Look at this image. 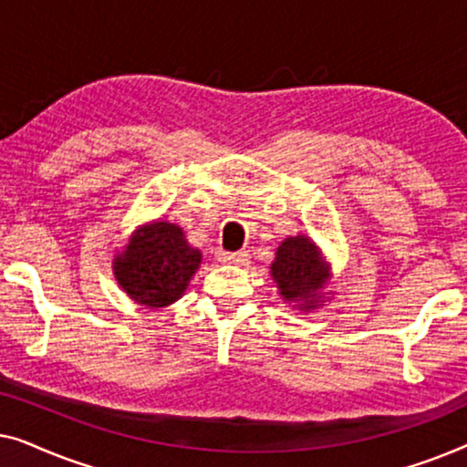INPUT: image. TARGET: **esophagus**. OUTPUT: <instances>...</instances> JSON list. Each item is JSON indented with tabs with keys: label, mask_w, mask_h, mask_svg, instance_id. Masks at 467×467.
<instances>
[{
	"label": "esophagus",
	"mask_w": 467,
	"mask_h": 467,
	"mask_svg": "<svg viewBox=\"0 0 467 467\" xmlns=\"http://www.w3.org/2000/svg\"><path fill=\"white\" fill-rule=\"evenodd\" d=\"M248 253L238 251V253H221L223 264H234V265H246L248 264Z\"/></svg>",
	"instance_id": "1"
}]
</instances>
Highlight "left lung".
Instances as JSON below:
<instances>
[{"label":"left lung","instance_id":"obj_1","mask_svg":"<svg viewBox=\"0 0 467 467\" xmlns=\"http://www.w3.org/2000/svg\"><path fill=\"white\" fill-rule=\"evenodd\" d=\"M270 276L285 304H291L297 310L312 312L321 308L325 297L331 296V291L323 293L334 278L331 264L308 235H289L280 242L270 265Z\"/></svg>","mask_w":467,"mask_h":467}]
</instances>
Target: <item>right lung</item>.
Segmentation results:
<instances>
[{
    "label": "right lung",
    "instance_id": "obj_1",
    "mask_svg": "<svg viewBox=\"0 0 467 467\" xmlns=\"http://www.w3.org/2000/svg\"><path fill=\"white\" fill-rule=\"evenodd\" d=\"M202 253L184 238L181 225L149 221L114 254L112 272L120 289L144 308L159 310L178 302L200 270Z\"/></svg>",
    "mask_w": 467,
    "mask_h": 467
}]
</instances>
